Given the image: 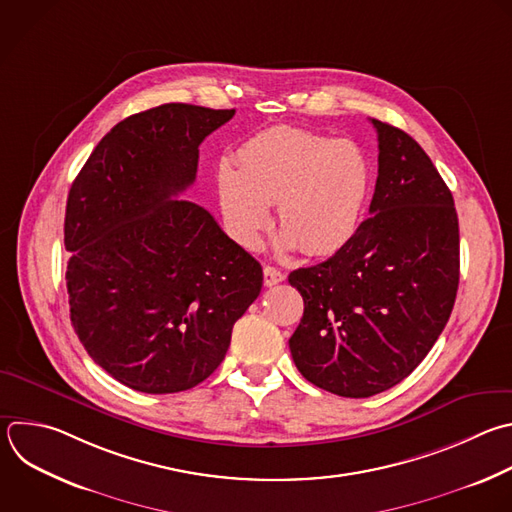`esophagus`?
<instances>
[{
	"label": "esophagus",
	"instance_id": "esophagus-1",
	"mask_svg": "<svg viewBox=\"0 0 512 512\" xmlns=\"http://www.w3.org/2000/svg\"><path fill=\"white\" fill-rule=\"evenodd\" d=\"M283 279H285V273L279 271L277 267H271V265H265V267H263V283H265L267 287H273V285L281 283Z\"/></svg>",
	"mask_w": 512,
	"mask_h": 512
}]
</instances>
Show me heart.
I'll use <instances>...</instances> for the list:
<instances>
[{"label":"heart","mask_w":512,"mask_h":512,"mask_svg":"<svg viewBox=\"0 0 512 512\" xmlns=\"http://www.w3.org/2000/svg\"><path fill=\"white\" fill-rule=\"evenodd\" d=\"M235 165L217 168V199L231 237L255 247L277 205L283 245L307 255L342 249L358 231L372 170L364 150L346 138L273 126L251 136Z\"/></svg>","instance_id":"1"}]
</instances>
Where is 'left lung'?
<instances>
[{
	"instance_id": "obj_1",
	"label": "left lung",
	"mask_w": 512,
	"mask_h": 512,
	"mask_svg": "<svg viewBox=\"0 0 512 512\" xmlns=\"http://www.w3.org/2000/svg\"><path fill=\"white\" fill-rule=\"evenodd\" d=\"M372 124L380 154L370 217L327 261L289 273L303 297L293 362L307 382L344 398L390 390L418 368L460 277L450 189L410 134Z\"/></svg>"
}]
</instances>
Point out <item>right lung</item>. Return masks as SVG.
<instances>
[{"instance_id": "1", "label": "right lung", "mask_w": 512, "mask_h": 512, "mask_svg": "<svg viewBox=\"0 0 512 512\" xmlns=\"http://www.w3.org/2000/svg\"><path fill=\"white\" fill-rule=\"evenodd\" d=\"M235 110L162 104L118 122L72 183L64 245L70 319L88 356L120 384L175 394L207 380L263 269L215 217L177 199L199 146Z\"/></svg>"}]
</instances>
